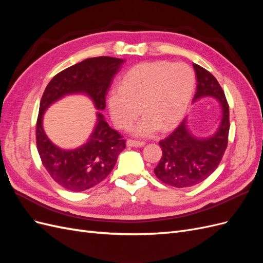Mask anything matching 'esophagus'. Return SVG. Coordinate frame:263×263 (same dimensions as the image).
Listing matches in <instances>:
<instances>
[{
	"label": "esophagus",
	"instance_id": "1",
	"mask_svg": "<svg viewBox=\"0 0 263 263\" xmlns=\"http://www.w3.org/2000/svg\"><path fill=\"white\" fill-rule=\"evenodd\" d=\"M126 145L128 147H142L145 145L144 141H138V140H132L128 139L126 141Z\"/></svg>",
	"mask_w": 263,
	"mask_h": 263
}]
</instances>
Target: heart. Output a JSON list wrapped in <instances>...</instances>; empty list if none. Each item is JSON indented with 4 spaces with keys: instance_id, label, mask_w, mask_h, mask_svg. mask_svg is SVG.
<instances>
[{
    "instance_id": "heart-1",
    "label": "heart",
    "mask_w": 263,
    "mask_h": 263,
    "mask_svg": "<svg viewBox=\"0 0 263 263\" xmlns=\"http://www.w3.org/2000/svg\"><path fill=\"white\" fill-rule=\"evenodd\" d=\"M194 87L195 74L185 63H141L123 78L119 87L110 91V118L118 128H127L142 110L145 115L132 128L135 135L150 136L160 127L169 130L184 117Z\"/></svg>"
}]
</instances>
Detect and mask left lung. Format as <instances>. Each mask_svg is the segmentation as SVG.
Masks as SVG:
<instances>
[{
	"label": "left lung",
	"mask_w": 263,
	"mask_h": 263,
	"mask_svg": "<svg viewBox=\"0 0 263 263\" xmlns=\"http://www.w3.org/2000/svg\"><path fill=\"white\" fill-rule=\"evenodd\" d=\"M196 72V93L193 103L213 98L219 103L217 128L206 137L191 132L184 118L169 137L159 142L162 149L160 162L155 168L157 178L165 184L189 187L203 182L217 168L228 144L229 107L219 83L208 70L193 63Z\"/></svg>",
	"instance_id": "left-lung-1"
}]
</instances>
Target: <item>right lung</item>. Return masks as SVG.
<instances>
[{
  "instance_id": "1",
  "label": "right lung",
  "mask_w": 263,
  "mask_h": 263,
  "mask_svg": "<svg viewBox=\"0 0 263 263\" xmlns=\"http://www.w3.org/2000/svg\"><path fill=\"white\" fill-rule=\"evenodd\" d=\"M124 62V59L113 57L85 59L61 71L46 86L36 126L37 149L50 177L66 190L82 192L99 184L113 170L126 142L110 128L103 114L97 112V122L84 144L74 149H62L46 135L44 114L53 103L74 94L85 95L95 108L103 110L106 91Z\"/></svg>"
}]
</instances>
